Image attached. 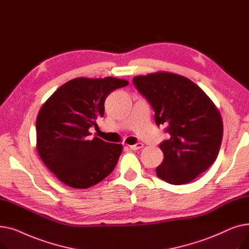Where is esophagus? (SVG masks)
Returning <instances> with one entry per match:
<instances>
[{"instance_id": "1", "label": "esophagus", "mask_w": 249, "mask_h": 249, "mask_svg": "<svg viewBox=\"0 0 249 249\" xmlns=\"http://www.w3.org/2000/svg\"><path fill=\"white\" fill-rule=\"evenodd\" d=\"M129 147H130V149H132V150H138V149L143 147V143L138 142V143H136V144H134V145H130Z\"/></svg>"}]
</instances>
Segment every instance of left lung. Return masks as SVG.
Here are the masks:
<instances>
[{
    "label": "left lung",
    "instance_id": "1",
    "mask_svg": "<svg viewBox=\"0 0 249 249\" xmlns=\"http://www.w3.org/2000/svg\"><path fill=\"white\" fill-rule=\"evenodd\" d=\"M133 84L155 112L158 126H166L168 139L160 148L162 163L156 175L173 185H184L216 160L223 137L220 112L204 90L189 78L160 71L138 75Z\"/></svg>",
    "mask_w": 249,
    "mask_h": 249
}]
</instances>
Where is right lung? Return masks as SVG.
Instances as JSON below:
<instances>
[{"label":"right lung","instance_id":"1","mask_svg":"<svg viewBox=\"0 0 249 249\" xmlns=\"http://www.w3.org/2000/svg\"><path fill=\"white\" fill-rule=\"evenodd\" d=\"M129 83L112 76L77 77L59 87L42 105L36 119V146L44 164L63 184L88 189L108 177L122 145L94 137L104 103L112 90Z\"/></svg>","mask_w":249,"mask_h":249}]
</instances>
